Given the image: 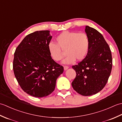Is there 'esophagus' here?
Returning a JSON list of instances; mask_svg holds the SVG:
<instances>
[{"instance_id": "34e87169", "label": "esophagus", "mask_w": 122, "mask_h": 122, "mask_svg": "<svg viewBox=\"0 0 122 122\" xmlns=\"http://www.w3.org/2000/svg\"><path fill=\"white\" fill-rule=\"evenodd\" d=\"M69 68V67L68 66H64V70H66L68 69Z\"/></svg>"}]
</instances>
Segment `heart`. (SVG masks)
Here are the masks:
<instances>
[{
    "label": "heart",
    "instance_id": "obj_1",
    "mask_svg": "<svg viewBox=\"0 0 122 122\" xmlns=\"http://www.w3.org/2000/svg\"><path fill=\"white\" fill-rule=\"evenodd\" d=\"M56 43L48 44V50L52 58L56 61H60L64 56L62 49H66L67 56L63 61L64 64H71L76 60L81 61L88 53L90 40L86 33L64 31L56 37Z\"/></svg>",
    "mask_w": 122,
    "mask_h": 122
}]
</instances>
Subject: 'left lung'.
<instances>
[{"label": "left lung", "instance_id": "obj_1", "mask_svg": "<svg viewBox=\"0 0 122 122\" xmlns=\"http://www.w3.org/2000/svg\"><path fill=\"white\" fill-rule=\"evenodd\" d=\"M85 31L90 40L89 50L81 62L72 66L76 75L72 86L79 94L90 96L97 94L105 86L112 70V57L101 33L88 25Z\"/></svg>", "mask_w": 122, "mask_h": 122}]
</instances>
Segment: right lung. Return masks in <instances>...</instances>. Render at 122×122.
<instances>
[{
	"label": "right lung",
	"mask_w": 122,
	"mask_h": 122,
	"mask_svg": "<svg viewBox=\"0 0 122 122\" xmlns=\"http://www.w3.org/2000/svg\"><path fill=\"white\" fill-rule=\"evenodd\" d=\"M50 31H37L27 35L15 49L13 61L15 76L21 89L35 97H42L54 90L63 67L52 59L48 44Z\"/></svg>",
	"instance_id": "add662e5"
}]
</instances>
